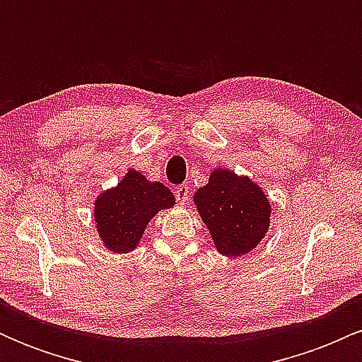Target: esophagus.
<instances>
[{
    "label": "esophagus",
    "mask_w": 362,
    "mask_h": 362,
    "mask_svg": "<svg viewBox=\"0 0 362 362\" xmlns=\"http://www.w3.org/2000/svg\"><path fill=\"white\" fill-rule=\"evenodd\" d=\"M189 194H190V189L187 184L175 187V199L178 204H187V202H189Z\"/></svg>",
    "instance_id": "obj_1"
}]
</instances>
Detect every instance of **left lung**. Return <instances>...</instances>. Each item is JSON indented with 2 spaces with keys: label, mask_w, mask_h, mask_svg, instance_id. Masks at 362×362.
Listing matches in <instances>:
<instances>
[{
  "label": "left lung",
  "mask_w": 362,
  "mask_h": 362,
  "mask_svg": "<svg viewBox=\"0 0 362 362\" xmlns=\"http://www.w3.org/2000/svg\"><path fill=\"white\" fill-rule=\"evenodd\" d=\"M202 221L209 228L216 248L238 257L260 243L269 228L271 206L250 178L230 170H216L207 185L194 195Z\"/></svg>",
  "instance_id": "1"
}]
</instances>
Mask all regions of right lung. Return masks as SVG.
<instances>
[{
  "label": "right lung",
  "mask_w": 362,
  "mask_h": 362,
  "mask_svg": "<svg viewBox=\"0 0 362 362\" xmlns=\"http://www.w3.org/2000/svg\"><path fill=\"white\" fill-rule=\"evenodd\" d=\"M175 204L167 185L149 182L139 172H127L124 180L95 202L98 233L112 252H131L158 211Z\"/></svg>",
  "instance_id": "obj_1"
}]
</instances>
